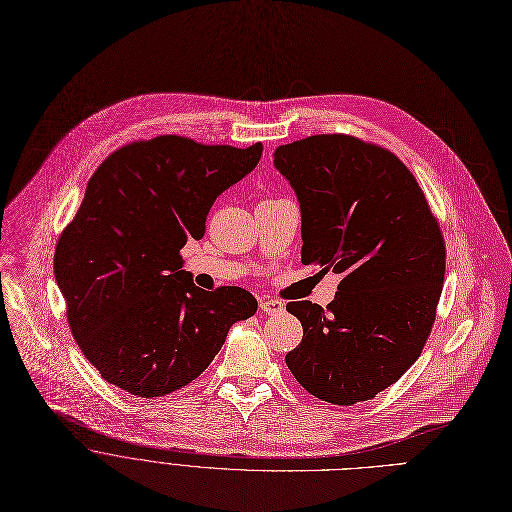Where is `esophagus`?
Returning a JSON list of instances; mask_svg holds the SVG:
<instances>
[{
    "label": "esophagus",
    "instance_id": "esophagus-1",
    "mask_svg": "<svg viewBox=\"0 0 512 512\" xmlns=\"http://www.w3.org/2000/svg\"><path fill=\"white\" fill-rule=\"evenodd\" d=\"M260 311H264L266 315H280V313H284V304L280 300L260 298Z\"/></svg>",
    "mask_w": 512,
    "mask_h": 512
}]
</instances>
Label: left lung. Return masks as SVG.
<instances>
[{"mask_svg":"<svg viewBox=\"0 0 512 512\" xmlns=\"http://www.w3.org/2000/svg\"><path fill=\"white\" fill-rule=\"evenodd\" d=\"M274 167L300 203L302 264L341 274L327 309L286 304L302 325L286 365L323 401H367L414 365L436 321L446 272L438 220L410 169L349 135L280 145Z\"/></svg>","mask_w":512,"mask_h":512,"instance_id":"left-lung-1","label":"left lung"}]
</instances>
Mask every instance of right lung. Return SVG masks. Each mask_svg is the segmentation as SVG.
Wrapping results in <instances>:
<instances>
[{
  "mask_svg": "<svg viewBox=\"0 0 512 512\" xmlns=\"http://www.w3.org/2000/svg\"><path fill=\"white\" fill-rule=\"evenodd\" d=\"M260 155L262 143L163 135L121 147L94 171L56 244L54 274L72 337L102 379L147 399L177 391L256 313L240 286H195L179 250L203 238L218 195Z\"/></svg>",
  "mask_w": 512,
  "mask_h": 512,
  "instance_id": "add662e5",
  "label": "right lung"
}]
</instances>
